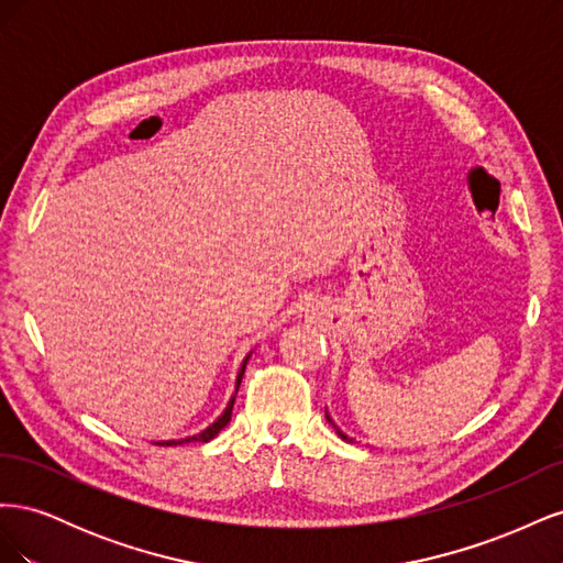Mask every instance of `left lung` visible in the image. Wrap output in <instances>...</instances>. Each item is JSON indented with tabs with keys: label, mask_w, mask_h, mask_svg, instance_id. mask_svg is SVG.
Wrapping results in <instances>:
<instances>
[{
	"label": "left lung",
	"mask_w": 563,
	"mask_h": 563,
	"mask_svg": "<svg viewBox=\"0 0 563 563\" xmlns=\"http://www.w3.org/2000/svg\"><path fill=\"white\" fill-rule=\"evenodd\" d=\"M327 418H329V413H327ZM329 422H331V424H333V430H335V432H338V437H340V439H345V441H350V444H352V439H350V437H347V434H343V432H340V430H338V428H335V422H333V420H331V418H329Z\"/></svg>",
	"instance_id": "obj_1"
}]
</instances>
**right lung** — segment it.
Returning a JSON list of instances; mask_svg holds the SVG:
<instances>
[{"instance_id":"obj_1","label":"right lung","mask_w":563,"mask_h":563,"mask_svg":"<svg viewBox=\"0 0 563 563\" xmlns=\"http://www.w3.org/2000/svg\"><path fill=\"white\" fill-rule=\"evenodd\" d=\"M246 362H249V356L244 360V364H242V368H240V373H236V387H234V395H232V399H230V404L225 406V411H223V416H220L216 422H211L207 430L203 432H199V434H195V437H185V439H178V441H159V446H180V444H190V441H201V444H207V441H211L220 430L225 428V424L230 422V418H232V406H234V397H236V389H240V385H242V378H244V371H246Z\"/></svg>"}]
</instances>
